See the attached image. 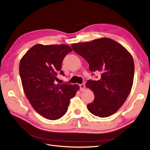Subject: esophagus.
<instances>
[{"mask_svg":"<svg viewBox=\"0 0 150 150\" xmlns=\"http://www.w3.org/2000/svg\"><path fill=\"white\" fill-rule=\"evenodd\" d=\"M80 88L81 91H83V90H85V86L84 84H81V85H80Z\"/></svg>","mask_w":150,"mask_h":150,"instance_id":"1","label":"esophagus"}]
</instances>
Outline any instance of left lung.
I'll return each mask as SVG.
<instances>
[{
	"label": "left lung",
	"instance_id": "obj_1",
	"mask_svg": "<svg viewBox=\"0 0 150 150\" xmlns=\"http://www.w3.org/2000/svg\"><path fill=\"white\" fill-rule=\"evenodd\" d=\"M74 51L89 64L91 71L99 72L98 80H88L95 99L87 105L89 111L99 117L112 115L128 97L134 77L132 55L120 44L104 38L90 42L74 44Z\"/></svg>",
	"mask_w": 150,
	"mask_h": 150
}]
</instances>
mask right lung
<instances>
[{"mask_svg": "<svg viewBox=\"0 0 150 150\" xmlns=\"http://www.w3.org/2000/svg\"><path fill=\"white\" fill-rule=\"evenodd\" d=\"M72 49L66 44H36L21 58L19 71L25 95L42 117L57 120L67 112L78 85L55 84L58 74L64 75L62 62Z\"/></svg>", "mask_w": 150, "mask_h": 150, "instance_id": "obj_1", "label": "right lung"}]
</instances>
